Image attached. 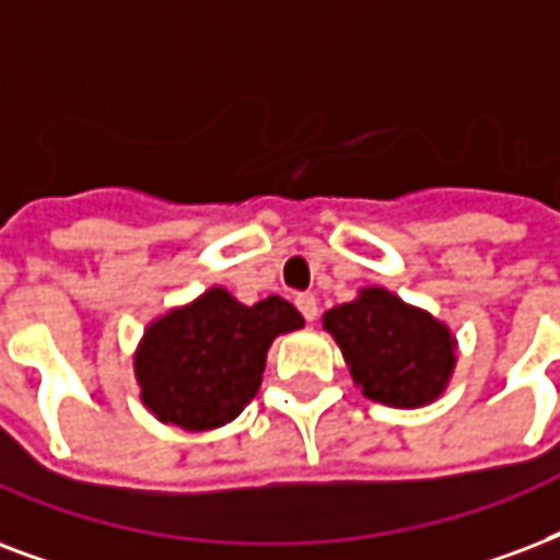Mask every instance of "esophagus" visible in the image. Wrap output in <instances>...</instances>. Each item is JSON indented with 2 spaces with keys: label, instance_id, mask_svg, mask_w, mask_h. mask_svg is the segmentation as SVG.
<instances>
[{
  "label": "esophagus",
  "instance_id": "esophagus-1",
  "mask_svg": "<svg viewBox=\"0 0 560 560\" xmlns=\"http://www.w3.org/2000/svg\"><path fill=\"white\" fill-rule=\"evenodd\" d=\"M296 308L302 311V317L308 319V323H314V319H317V314H319L317 296H314V293H299Z\"/></svg>",
  "mask_w": 560,
  "mask_h": 560
}]
</instances>
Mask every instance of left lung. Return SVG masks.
Masks as SVG:
<instances>
[{
    "label": "left lung",
    "instance_id": "obj_1",
    "mask_svg": "<svg viewBox=\"0 0 560 560\" xmlns=\"http://www.w3.org/2000/svg\"><path fill=\"white\" fill-rule=\"evenodd\" d=\"M323 326L343 349L355 384L375 402L417 408L441 396L450 382L455 366L450 328L387 290H361L355 302L326 311Z\"/></svg>",
    "mask_w": 560,
    "mask_h": 560
}]
</instances>
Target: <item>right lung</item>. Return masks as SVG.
<instances>
[{
  "label": "right lung",
  "mask_w": 560,
  "mask_h": 560,
  "mask_svg": "<svg viewBox=\"0 0 560 560\" xmlns=\"http://www.w3.org/2000/svg\"><path fill=\"white\" fill-rule=\"evenodd\" d=\"M302 323L281 296L241 305L223 288L208 290L143 335L135 358L140 399L158 420L190 432L225 425L258 394L272 340Z\"/></svg>",
  "instance_id": "1"
}]
</instances>
